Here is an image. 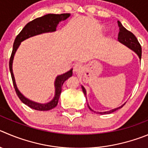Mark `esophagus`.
Masks as SVG:
<instances>
[{"instance_id": "obj_1", "label": "esophagus", "mask_w": 148, "mask_h": 148, "mask_svg": "<svg viewBox=\"0 0 148 148\" xmlns=\"http://www.w3.org/2000/svg\"><path fill=\"white\" fill-rule=\"evenodd\" d=\"M82 69H83V67H82V66L80 63H75V65L74 66V71L75 73H77V74L80 73L81 71H82Z\"/></svg>"}]
</instances>
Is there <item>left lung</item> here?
<instances>
[{
	"label": "left lung",
	"mask_w": 148,
	"mask_h": 148,
	"mask_svg": "<svg viewBox=\"0 0 148 148\" xmlns=\"http://www.w3.org/2000/svg\"><path fill=\"white\" fill-rule=\"evenodd\" d=\"M118 27H119V33H118V40H119V41L122 43V44H123V45H125L126 47H128V48H130L131 49H132L134 52H136V54L139 56V59L141 60V58H142V47H141L140 44H139V42L138 41L136 37L134 35L131 31H129V30H128L127 29H125L119 21H118ZM82 90H83L84 94H85V96H86V90H85V88H84L83 86H82ZM123 105L118 107V108L114 109V110H110V111L104 112H95L93 111V110H92L89 106L88 105V106L91 111L95 112L98 113V114H110V113L116 111V110H119V109L122 108Z\"/></svg>",
	"instance_id": "8db88e82"
}]
</instances>
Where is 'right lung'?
I'll use <instances>...</instances> for the list:
<instances>
[{
  "label": "right lung",
  "mask_w": 148,
  "mask_h": 148,
  "mask_svg": "<svg viewBox=\"0 0 148 148\" xmlns=\"http://www.w3.org/2000/svg\"><path fill=\"white\" fill-rule=\"evenodd\" d=\"M70 16V14H49L45 16H41L29 22L24 27L23 30L20 31V33L16 36V38L14 40L13 45V49H12V55H11L10 60H9V70H10L11 75H12V82H13L14 88L15 91H16V95L18 96L19 99L27 106H28L30 108L34 110H38V111H47L52 109L55 108L58 105V103L59 97L61 93L62 86L66 79L71 77L72 76V69L69 71L65 74H61V75L58 76L56 78V80L55 82V95L52 101L47 103L41 104V103H36V102L32 101L26 99L25 96L21 94L20 91L18 90L16 88V83H15L13 71H12V62H13L14 55L16 50L17 49L18 47L20 45V43L25 39L27 38H30L34 36L38 35V34H43V33L47 32H53L56 30L58 24L59 22L61 20H66L69 16Z\"/></svg>",
  "instance_id": "right-lung-1"
}]
</instances>
